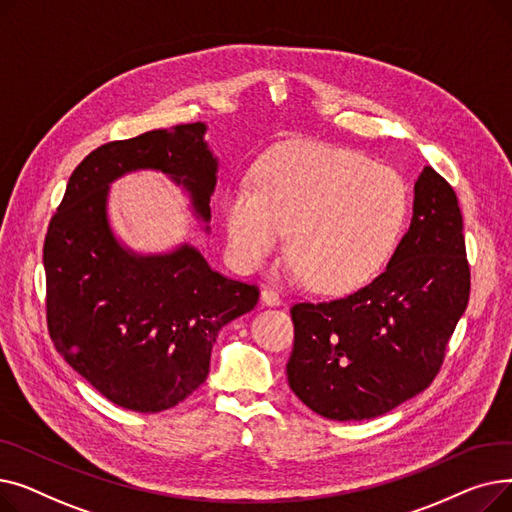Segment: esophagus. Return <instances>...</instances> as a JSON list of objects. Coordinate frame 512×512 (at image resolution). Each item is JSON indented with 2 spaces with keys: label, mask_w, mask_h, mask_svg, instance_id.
I'll list each match as a JSON object with an SVG mask.
<instances>
[{
  "label": "esophagus",
  "mask_w": 512,
  "mask_h": 512,
  "mask_svg": "<svg viewBox=\"0 0 512 512\" xmlns=\"http://www.w3.org/2000/svg\"><path fill=\"white\" fill-rule=\"evenodd\" d=\"M261 301H263L265 305H272V307H276V305L282 303L280 294H278L274 288H263V290H261Z\"/></svg>",
  "instance_id": "esophagus-1"
}]
</instances>
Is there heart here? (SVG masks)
I'll return each instance as SVG.
<instances>
[{
    "instance_id": "b5f03b06",
    "label": "heart",
    "mask_w": 512,
    "mask_h": 512,
    "mask_svg": "<svg viewBox=\"0 0 512 512\" xmlns=\"http://www.w3.org/2000/svg\"><path fill=\"white\" fill-rule=\"evenodd\" d=\"M409 215V186L396 170L355 151L301 143L267 155L255 188L224 195L234 257L247 267L288 251L321 292L353 290L382 270Z\"/></svg>"
}]
</instances>
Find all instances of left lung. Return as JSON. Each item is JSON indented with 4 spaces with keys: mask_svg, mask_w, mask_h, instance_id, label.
Listing matches in <instances>:
<instances>
[{
    "mask_svg": "<svg viewBox=\"0 0 512 512\" xmlns=\"http://www.w3.org/2000/svg\"><path fill=\"white\" fill-rule=\"evenodd\" d=\"M469 290L459 201L425 166L415 182L411 226L386 270L346 297L292 305L290 390L334 421L396 409L434 382Z\"/></svg>",
    "mask_w": 512,
    "mask_h": 512,
    "instance_id": "1",
    "label": "left lung"
}]
</instances>
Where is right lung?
<instances>
[{"mask_svg":"<svg viewBox=\"0 0 512 512\" xmlns=\"http://www.w3.org/2000/svg\"><path fill=\"white\" fill-rule=\"evenodd\" d=\"M203 134L205 124L195 122L97 147L72 172L45 234L51 342L128 411L159 413L191 396L207 378L218 332L259 301L255 284L213 272L197 249L137 255L107 222L110 182L132 170L168 174L209 222L218 159Z\"/></svg>","mask_w":512,"mask_h":512,"instance_id":"add662e5","label":"right lung"}]
</instances>
